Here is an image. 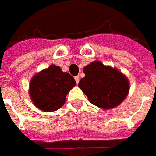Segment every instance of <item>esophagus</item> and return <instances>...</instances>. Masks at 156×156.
<instances>
[{
  "mask_svg": "<svg viewBox=\"0 0 156 156\" xmlns=\"http://www.w3.org/2000/svg\"><path fill=\"white\" fill-rule=\"evenodd\" d=\"M74 78H75V81H76V83H78V82H79V76H76Z\"/></svg>",
  "mask_w": 156,
  "mask_h": 156,
  "instance_id": "esophagus-1",
  "label": "esophagus"
}]
</instances>
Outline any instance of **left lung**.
<instances>
[{
  "mask_svg": "<svg viewBox=\"0 0 156 156\" xmlns=\"http://www.w3.org/2000/svg\"><path fill=\"white\" fill-rule=\"evenodd\" d=\"M85 77L78 87L88 97V101L102 109L116 108L129 92L128 78L119 69L94 61L83 68Z\"/></svg>",
  "mask_w": 156,
  "mask_h": 156,
  "instance_id": "1",
  "label": "left lung"
}]
</instances>
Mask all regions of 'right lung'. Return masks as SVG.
<instances>
[{
    "mask_svg": "<svg viewBox=\"0 0 156 156\" xmlns=\"http://www.w3.org/2000/svg\"><path fill=\"white\" fill-rule=\"evenodd\" d=\"M75 85L74 78L68 73L51 64L32 77L29 83V96L40 110L53 112L63 106L66 96Z\"/></svg>",
    "mask_w": 156,
    "mask_h": 156,
    "instance_id": "obj_1",
    "label": "right lung"
}]
</instances>
